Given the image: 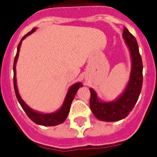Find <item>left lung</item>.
Wrapping results in <instances>:
<instances>
[{
    "label": "left lung",
    "instance_id": "8db88e82",
    "mask_svg": "<svg viewBox=\"0 0 157 157\" xmlns=\"http://www.w3.org/2000/svg\"><path fill=\"white\" fill-rule=\"evenodd\" d=\"M123 38L132 59V69L129 81L124 91L114 101L100 100L94 89L90 88V105L93 114L98 119L105 122H115L126 118L138 101L143 85V63L136 38L124 27Z\"/></svg>",
    "mask_w": 157,
    "mask_h": 157
}]
</instances>
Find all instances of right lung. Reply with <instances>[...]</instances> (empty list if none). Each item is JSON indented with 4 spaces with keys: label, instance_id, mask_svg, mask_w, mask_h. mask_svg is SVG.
Wrapping results in <instances>:
<instances>
[{
    "label": "right lung",
    "instance_id": "1",
    "mask_svg": "<svg viewBox=\"0 0 157 157\" xmlns=\"http://www.w3.org/2000/svg\"><path fill=\"white\" fill-rule=\"evenodd\" d=\"M37 28H34L30 30V32L27 33L25 36L21 39V40L19 43L18 46H17V50L16 56L14 58V62H13V86H14L15 94H16L17 99L18 101V102L20 103V105L24 109V111L25 112V114H27V116L34 122V123H36L38 125H42V126H46V127H52V126H56V125L61 124L63 123L64 121L66 120L67 115L69 114L70 107H71V104H72V101L74 99V97L76 95V92L79 90V88L82 87L83 85L81 82H77L71 85L68 89L66 94L65 98L63 101V105H61V107L59 109H57L56 111L52 112V113H48V114H44V113H41V112L36 111L34 109H31L26 103L21 99V96L18 93V90H17V79H16V63L17 61L19 56V52H20V48H21V43L22 40L29 36L30 34L34 33L36 30Z\"/></svg>",
    "mask_w": 157,
    "mask_h": 157
}]
</instances>
